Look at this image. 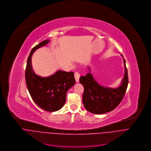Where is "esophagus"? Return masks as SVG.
Here are the masks:
<instances>
[{"label":"esophagus","instance_id":"1","mask_svg":"<svg viewBox=\"0 0 151 151\" xmlns=\"http://www.w3.org/2000/svg\"><path fill=\"white\" fill-rule=\"evenodd\" d=\"M80 77V73H79L78 72H76L75 74H74V77H75V79H76V82H78V81H79Z\"/></svg>","mask_w":151,"mask_h":151}]
</instances>
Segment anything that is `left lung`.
Segmentation results:
<instances>
[{
  "mask_svg": "<svg viewBox=\"0 0 151 151\" xmlns=\"http://www.w3.org/2000/svg\"><path fill=\"white\" fill-rule=\"evenodd\" d=\"M125 66V74L122 85L116 88L104 87L99 85L90 73L80 77L84 87L83 103L85 108L95 114H102L114 110L124 96L128 86V72Z\"/></svg>",
  "mask_w": 151,
  "mask_h": 151,
  "instance_id": "obj_1",
  "label": "left lung"
}]
</instances>
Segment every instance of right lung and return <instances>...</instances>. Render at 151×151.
I'll return each mask as SVG.
<instances>
[{"mask_svg": "<svg viewBox=\"0 0 151 151\" xmlns=\"http://www.w3.org/2000/svg\"><path fill=\"white\" fill-rule=\"evenodd\" d=\"M46 40L35 46L27 59L25 72L27 87L34 102L41 108L49 112L61 109L65 103L68 90L76 83L73 72L58 71L47 77L35 74L32 66V56L38 48L49 43Z\"/></svg>", "mask_w": 151, "mask_h": 151, "instance_id": "1", "label": "right lung"}]
</instances>
